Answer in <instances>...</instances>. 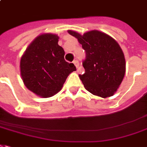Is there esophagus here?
I'll return each mask as SVG.
<instances>
[{
  "mask_svg": "<svg viewBox=\"0 0 147 147\" xmlns=\"http://www.w3.org/2000/svg\"><path fill=\"white\" fill-rule=\"evenodd\" d=\"M74 64L75 65V67H77V68H78V67H79V62H78V60H74Z\"/></svg>",
  "mask_w": 147,
  "mask_h": 147,
  "instance_id": "esophagus-1",
  "label": "esophagus"
}]
</instances>
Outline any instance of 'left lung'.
Listing matches in <instances>:
<instances>
[{
    "instance_id": "obj_1",
    "label": "left lung",
    "mask_w": 147,
    "mask_h": 147,
    "mask_svg": "<svg viewBox=\"0 0 147 147\" xmlns=\"http://www.w3.org/2000/svg\"><path fill=\"white\" fill-rule=\"evenodd\" d=\"M68 33L78 38L86 53L82 63L85 72L79 75L86 90L104 98L113 95L125 73L124 53L119 43L98 30L84 35L72 30Z\"/></svg>"
}]
</instances>
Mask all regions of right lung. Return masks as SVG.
<instances>
[{
	"instance_id": "right-lung-1",
	"label": "right lung",
	"mask_w": 147,
	"mask_h": 147,
	"mask_svg": "<svg viewBox=\"0 0 147 147\" xmlns=\"http://www.w3.org/2000/svg\"><path fill=\"white\" fill-rule=\"evenodd\" d=\"M58 41L55 34L40 35L21 58L20 71L25 87L42 98L58 93L68 75L76 70L74 63L65 61V52Z\"/></svg>"
}]
</instances>
